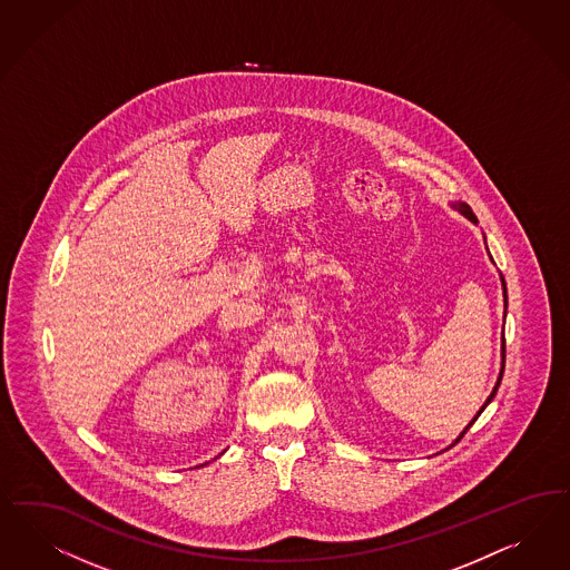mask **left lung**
<instances>
[{
  "label": "left lung",
  "mask_w": 570,
  "mask_h": 570,
  "mask_svg": "<svg viewBox=\"0 0 570 570\" xmlns=\"http://www.w3.org/2000/svg\"><path fill=\"white\" fill-rule=\"evenodd\" d=\"M451 207H453V209H458V212H460L461 216H465V218H468V220L476 222V216H474V212H472V207H470V205H468V203H461V202L451 203ZM501 285H503V297H505V299H503V302H505V306H508V294H505V278H503V276H501ZM503 368H505V340H503V344H501V371H499V377H497L495 387H493V392H491V396H489V399H487V403H484V404H482V406H480V411H478L476 417H474V420H472V422H470V423H468V425H465V430H463V432H461L460 436H458V441L453 442V444H458V442H460L461 439H463V434H465V432H468V430H470V428H472V423L476 422L478 417H480V413H482V411H484V409H487V404L491 403V401H493V399H495L497 387H499V384H501V377H503ZM453 444H451V446H453Z\"/></svg>",
  "instance_id": "1"
}]
</instances>
